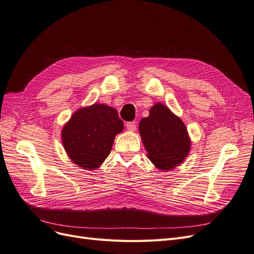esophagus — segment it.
<instances>
[{
	"label": "esophagus",
	"mask_w": 254,
	"mask_h": 254,
	"mask_svg": "<svg viewBox=\"0 0 254 254\" xmlns=\"http://www.w3.org/2000/svg\"><path fill=\"white\" fill-rule=\"evenodd\" d=\"M126 128L129 131H134L136 129V124L134 122H128V123H126Z\"/></svg>",
	"instance_id": "1"
}]
</instances>
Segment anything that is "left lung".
<instances>
[{
  "label": "left lung",
  "instance_id": "left-lung-1",
  "mask_svg": "<svg viewBox=\"0 0 254 254\" xmlns=\"http://www.w3.org/2000/svg\"><path fill=\"white\" fill-rule=\"evenodd\" d=\"M150 115L139 122V134L153 165L164 171L177 166L188 156L190 139L187 127L177 116L161 103L150 108Z\"/></svg>",
  "mask_w": 254,
  "mask_h": 254
}]
</instances>
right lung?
I'll list each match as a JSON object with an SVG mask.
<instances>
[{"instance_id":"right-lung-1","label":"right lung","mask_w":254,"mask_h":254,"mask_svg":"<svg viewBox=\"0 0 254 254\" xmlns=\"http://www.w3.org/2000/svg\"><path fill=\"white\" fill-rule=\"evenodd\" d=\"M124 129L118 111L104 104L78 109L62 131L69 159L84 170H95L109 155L115 137Z\"/></svg>"}]
</instances>
